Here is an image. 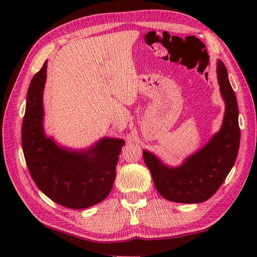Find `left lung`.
Wrapping results in <instances>:
<instances>
[{
    "label": "left lung",
    "mask_w": 257,
    "mask_h": 257,
    "mask_svg": "<svg viewBox=\"0 0 257 257\" xmlns=\"http://www.w3.org/2000/svg\"><path fill=\"white\" fill-rule=\"evenodd\" d=\"M216 74L225 112L221 129L182 165L169 167L151 152L144 150V160L155 187L163 198L178 203H201L209 200L224 182L235 163L241 132L236 96L230 84L225 65L216 63Z\"/></svg>",
    "instance_id": "8db88e82"
}]
</instances>
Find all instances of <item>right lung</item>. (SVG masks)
<instances>
[{
  "label": "right lung",
  "instance_id": "1",
  "mask_svg": "<svg viewBox=\"0 0 257 257\" xmlns=\"http://www.w3.org/2000/svg\"><path fill=\"white\" fill-rule=\"evenodd\" d=\"M47 62L34 75L27 90L22 124V148L37 188L56 203L86 209L110 193L124 140L103 137L87 149H68L44 133L43 92Z\"/></svg>",
  "mask_w": 257,
  "mask_h": 257
}]
</instances>
